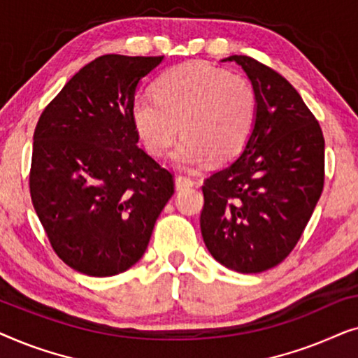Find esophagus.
Returning a JSON list of instances; mask_svg holds the SVG:
<instances>
[{
  "label": "esophagus",
  "instance_id": "esophagus-1",
  "mask_svg": "<svg viewBox=\"0 0 358 358\" xmlns=\"http://www.w3.org/2000/svg\"><path fill=\"white\" fill-rule=\"evenodd\" d=\"M195 182H194V179H190L189 176H182V174H179V176H176V189H185V187H192Z\"/></svg>",
  "mask_w": 358,
  "mask_h": 358
}]
</instances>
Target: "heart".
Returning a JSON list of instances; mask_svg holds the SVG:
<instances>
[{"label":"heart","mask_w":358,"mask_h":358,"mask_svg":"<svg viewBox=\"0 0 358 358\" xmlns=\"http://www.w3.org/2000/svg\"><path fill=\"white\" fill-rule=\"evenodd\" d=\"M257 97L246 78L189 62L163 73L155 83V97L131 102V119L146 150L164 156L178 138L173 159L182 168L199 166L212 156H236L251 135Z\"/></svg>","instance_id":"1"}]
</instances>
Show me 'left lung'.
<instances>
[{"label": "left lung", "instance_id": "left-lung-1", "mask_svg": "<svg viewBox=\"0 0 358 358\" xmlns=\"http://www.w3.org/2000/svg\"><path fill=\"white\" fill-rule=\"evenodd\" d=\"M227 60L251 80L257 114L241 156L203 180L200 229L220 264L257 273L293 251L315 212L324 187V136L282 75L246 55Z\"/></svg>", "mask_w": 358, "mask_h": 358}]
</instances>
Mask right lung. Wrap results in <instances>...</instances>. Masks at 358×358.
<instances>
[{
  "instance_id": "right-lung-1",
  "label": "right lung",
  "mask_w": 358,
  "mask_h": 358,
  "mask_svg": "<svg viewBox=\"0 0 358 358\" xmlns=\"http://www.w3.org/2000/svg\"><path fill=\"white\" fill-rule=\"evenodd\" d=\"M163 57L109 53L83 66L34 131L32 205L53 251L91 277L129 271L143 256L174 176L138 145L131 102Z\"/></svg>"
}]
</instances>
